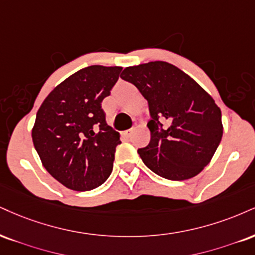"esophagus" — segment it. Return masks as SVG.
Listing matches in <instances>:
<instances>
[{"instance_id": "1", "label": "esophagus", "mask_w": 255, "mask_h": 255, "mask_svg": "<svg viewBox=\"0 0 255 255\" xmlns=\"http://www.w3.org/2000/svg\"><path fill=\"white\" fill-rule=\"evenodd\" d=\"M133 133H134V129H133V128H130V129L124 131V135L129 137V136H131V134H133Z\"/></svg>"}]
</instances>
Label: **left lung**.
<instances>
[{
  "mask_svg": "<svg viewBox=\"0 0 255 255\" xmlns=\"http://www.w3.org/2000/svg\"><path fill=\"white\" fill-rule=\"evenodd\" d=\"M121 78L135 85L148 102L151 141L137 149L146 166L170 180H185L201 172L223 134L214 98L166 61L126 67Z\"/></svg>",
  "mask_w": 255,
  "mask_h": 255,
  "instance_id": "obj_1",
  "label": "left lung"
}]
</instances>
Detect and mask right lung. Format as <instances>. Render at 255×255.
<instances>
[{"instance_id":"add662e5","label":"right lung","mask_w":255,"mask_h":255,"mask_svg":"<svg viewBox=\"0 0 255 255\" xmlns=\"http://www.w3.org/2000/svg\"><path fill=\"white\" fill-rule=\"evenodd\" d=\"M122 67L91 65L67 77L36 113L32 139L52 177L75 191H89L108 179L120 134L107 125L101 103Z\"/></svg>"}]
</instances>
